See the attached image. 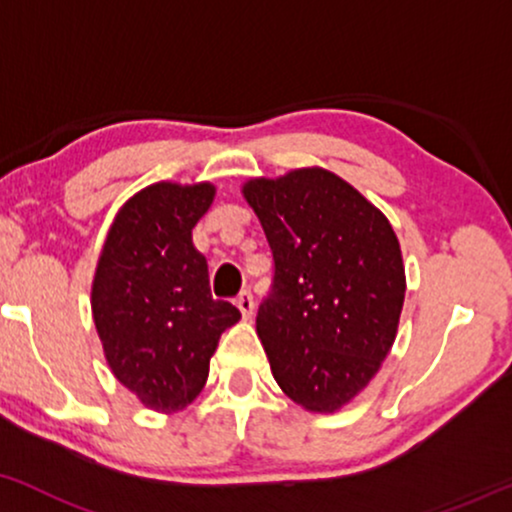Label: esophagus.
Returning a JSON list of instances; mask_svg holds the SVG:
<instances>
[{
	"label": "esophagus",
	"mask_w": 512,
	"mask_h": 512,
	"mask_svg": "<svg viewBox=\"0 0 512 512\" xmlns=\"http://www.w3.org/2000/svg\"><path fill=\"white\" fill-rule=\"evenodd\" d=\"M236 305L240 310V315H243V319H252V315H255V300H252V293L250 291H243L236 298Z\"/></svg>",
	"instance_id": "1"
}]
</instances>
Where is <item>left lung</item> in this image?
I'll use <instances>...</instances> for the list:
<instances>
[{
    "instance_id": "left-lung-1",
    "label": "left lung",
    "mask_w": 512,
    "mask_h": 512,
    "mask_svg": "<svg viewBox=\"0 0 512 512\" xmlns=\"http://www.w3.org/2000/svg\"><path fill=\"white\" fill-rule=\"evenodd\" d=\"M274 255L257 336L281 391L307 412H336L367 389L396 341L403 252L391 221L322 166L250 178Z\"/></svg>"
}]
</instances>
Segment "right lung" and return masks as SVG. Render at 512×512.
Wrapping results in <instances>:
<instances>
[{
	"label": "right lung",
	"instance_id": "add662e5",
	"mask_svg": "<svg viewBox=\"0 0 512 512\" xmlns=\"http://www.w3.org/2000/svg\"><path fill=\"white\" fill-rule=\"evenodd\" d=\"M212 183L159 181L123 202L104 238L90 305L104 357L145 408L178 412L200 396L209 357L240 319L209 293L193 229L212 207Z\"/></svg>",
	"mask_w": 512,
	"mask_h": 512
}]
</instances>
